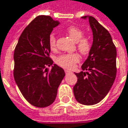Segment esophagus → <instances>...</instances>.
<instances>
[{
  "mask_svg": "<svg viewBox=\"0 0 128 128\" xmlns=\"http://www.w3.org/2000/svg\"><path fill=\"white\" fill-rule=\"evenodd\" d=\"M65 72H66V74H69V73H71V71H70V70H65Z\"/></svg>",
  "mask_w": 128,
  "mask_h": 128,
  "instance_id": "34e87169",
  "label": "esophagus"
}]
</instances>
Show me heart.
Segmentation results:
<instances>
[{
	"label": "heart",
	"mask_w": 128,
	"mask_h": 128,
	"mask_svg": "<svg viewBox=\"0 0 128 128\" xmlns=\"http://www.w3.org/2000/svg\"><path fill=\"white\" fill-rule=\"evenodd\" d=\"M67 32L71 39L76 42L78 51L82 54H87L91 49V42L89 38L83 37L82 30L76 27H70L67 29ZM49 45L52 50L56 49V38L53 34L50 36ZM78 61L79 56L76 53L63 54L56 59L58 65L67 69L73 68Z\"/></svg>",
	"instance_id": "obj_1"
}]
</instances>
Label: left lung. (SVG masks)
<instances>
[{
  "instance_id": "left-lung-1",
  "label": "left lung",
  "mask_w": 128,
  "mask_h": 128,
  "mask_svg": "<svg viewBox=\"0 0 128 128\" xmlns=\"http://www.w3.org/2000/svg\"><path fill=\"white\" fill-rule=\"evenodd\" d=\"M82 18L88 19L93 41L88 58L82 66L83 71L75 73L77 82L74 87V94L78 103L91 106L101 101L114 84L116 50L110 33L93 16Z\"/></svg>"
}]
</instances>
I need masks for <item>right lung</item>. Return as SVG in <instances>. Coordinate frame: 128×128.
<instances>
[{
	"instance_id": "right-lung-1",
	"label": "right lung",
	"mask_w": 128,
	"mask_h": 128,
	"mask_svg": "<svg viewBox=\"0 0 128 128\" xmlns=\"http://www.w3.org/2000/svg\"><path fill=\"white\" fill-rule=\"evenodd\" d=\"M59 24L50 16H38L24 28L14 50V80L24 98L36 107L53 104L66 75L49 57V38Z\"/></svg>"
}]
</instances>
